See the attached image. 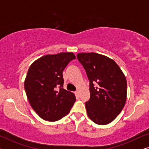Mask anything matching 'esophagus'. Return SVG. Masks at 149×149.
I'll list each match as a JSON object with an SVG mask.
<instances>
[{
	"mask_svg": "<svg viewBox=\"0 0 149 149\" xmlns=\"http://www.w3.org/2000/svg\"><path fill=\"white\" fill-rule=\"evenodd\" d=\"M79 94H80V93H79V90H77V91H75V95H76L77 96H79Z\"/></svg>",
	"mask_w": 149,
	"mask_h": 149,
	"instance_id": "obj_1",
	"label": "esophagus"
}]
</instances>
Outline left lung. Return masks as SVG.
Returning <instances> with one entry per match:
<instances>
[{
  "label": "left lung",
  "instance_id": "left-lung-1",
  "mask_svg": "<svg viewBox=\"0 0 149 149\" xmlns=\"http://www.w3.org/2000/svg\"><path fill=\"white\" fill-rule=\"evenodd\" d=\"M77 59L89 81L90 98L85 102L89 119L98 125L113 121L123 109L127 97V81L112 59L96 53H81Z\"/></svg>",
  "mask_w": 149,
  "mask_h": 149
}]
</instances>
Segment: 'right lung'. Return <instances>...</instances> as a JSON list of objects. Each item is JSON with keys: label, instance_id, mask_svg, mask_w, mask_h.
<instances>
[{"label": "right lung", "instance_id": "right-lung-1", "mask_svg": "<svg viewBox=\"0 0 149 149\" xmlns=\"http://www.w3.org/2000/svg\"><path fill=\"white\" fill-rule=\"evenodd\" d=\"M71 52L46 55L28 69L24 89L30 104L40 118L56 121L68 114L76 101L75 95L63 88L62 72L71 60Z\"/></svg>", "mask_w": 149, "mask_h": 149}]
</instances>
